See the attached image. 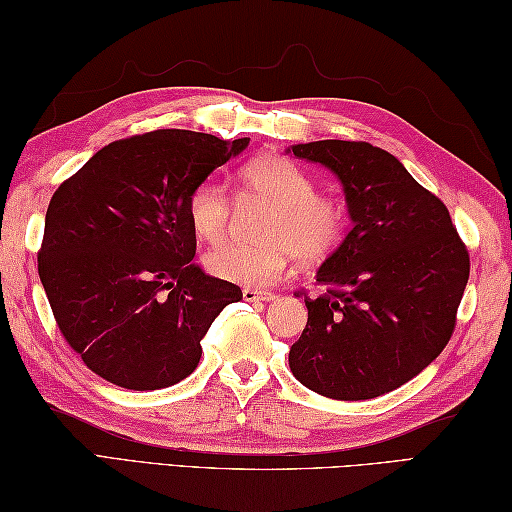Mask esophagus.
<instances>
[{"instance_id": "1", "label": "esophagus", "mask_w": 512, "mask_h": 512, "mask_svg": "<svg viewBox=\"0 0 512 512\" xmlns=\"http://www.w3.org/2000/svg\"><path fill=\"white\" fill-rule=\"evenodd\" d=\"M243 298L247 303H258V301H274L276 296L272 292H258V289L247 287L243 289Z\"/></svg>"}]
</instances>
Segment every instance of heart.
I'll return each mask as SVG.
<instances>
[{"label":"heart","mask_w":512,"mask_h":512,"mask_svg":"<svg viewBox=\"0 0 512 512\" xmlns=\"http://www.w3.org/2000/svg\"><path fill=\"white\" fill-rule=\"evenodd\" d=\"M240 198L272 207L263 220L260 245L229 243L211 249L205 265L220 281L265 287L283 274L294 256L318 263L341 245L347 214L339 200L318 196L316 182L285 158H260L238 173ZM187 218L196 236L207 243L225 240L234 207L225 187L207 178L189 191Z\"/></svg>","instance_id":"b5f03b06"}]
</instances>
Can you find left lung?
<instances>
[{"instance_id":"left-lung-1","label":"left lung","mask_w":512,"mask_h":512,"mask_svg":"<svg viewBox=\"0 0 512 512\" xmlns=\"http://www.w3.org/2000/svg\"><path fill=\"white\" fill-rule=\"evenodd\" d=\"M287 153L339 178L352 229L318 267L289 368L305 388L363 401L401 388L448 345L470 258L443 202L368 142L318 140Z\"/></svg>"}]
</instances>
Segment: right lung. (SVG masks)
Returning <instances> with one entry per match:
<instances>
[{
	"instance_id": "1",
	"label": "right lung",
	"mask_w": 512,
	"mask_h": 512,
	"mask_svg": "<svg viewBox=\"0 0 512 512\" xmlns=\"http://www.w3.org/2000/svg\"><path fill=\"white\" fill-rule=\"evenodd\" d=\"M247 144L151 131L106 144L57 187L37 269L66 343L102 379L127 390L187 379L214 318L243 298L194 263L187 198Z\"/></svg>"
}]
</instances>
